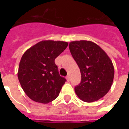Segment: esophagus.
I'll list each match as a JSON object with an SVG mask.
<instances>
[{
  "label": "esophagus",
  "instance_id": "1",
  "mask_svg": "<svg viewBox=\"0 0 129 129\" xmlns=\"http://www.w3.org/2000/svg\"><path fill=\"white\" fill-rule=\"evenodd\" d=\"M66 80L67 81H70V76H66Z\"/></svg>",
  "mask_w": 129,
  "mask_h": 129
}]
</instances>
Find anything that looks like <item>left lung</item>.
Returning a JSON list of instances; mask_svg holds the SVG:
<instances>
[{
    "mask_svg": "<svg viewBox=\"0 0 129 129\" xmlns=\"http://www.w3.org/2000/svg\"><path fill=\"white\" fill-rule=\"evenodd\" d=\"M71 54L81 72L76 94L87 102L97 101L110 90L114 79L112 62L100 46L90 41H74L69 44Z\"/></svg>",
    "mask_w": 129,
    "mask_h": 129,
    "instance_id": "obj_1",
    "label": "left lung"
}]
</instances>
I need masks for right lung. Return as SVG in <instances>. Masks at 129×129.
Returning <instances> with one entry per match:
<instances>
[{
	"instance_id": "obj_1",
	"label": "right lung",
	"mask_w": 129,
	"mask_h": 129,
	"mask_svg": "<svg viewBox=\"0 0 129 129\" xmlns=\"http://www.w3.org/2000/svg\"><path fill=\"white\" fill-rule=\"evenodd\" d=\"M68 45L65 41H41L24 53L17 75L23 90L31 100L47 104L58 96L66 80L59 74L55 59Z\"/></svg>"
}]
</instances>
